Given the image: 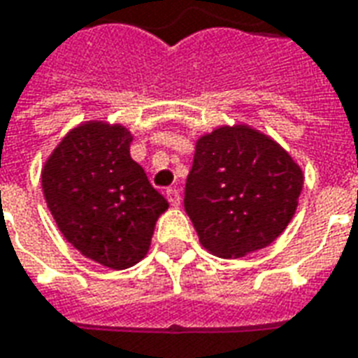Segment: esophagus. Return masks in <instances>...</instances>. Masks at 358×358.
Returning <instances> with one entry per match:
<instances>
[{
  "label": "esophagus",
  "instance_id": "obj_1",
  "mask_svg": "<svg viewBox=\"0 0 358 358\" xmlns=\"http://www.w3.org/2000/svg\"><path fill=\"white\" fill-rule=\"evenodd\" d=\"M164 195H166V199H169V203H171L172 207H178V205H180V192L176 189V187H169V189L164 192Z\"/></svg>",
  "mask_w": 358,
  "mask_h": 358
}]
</instances>
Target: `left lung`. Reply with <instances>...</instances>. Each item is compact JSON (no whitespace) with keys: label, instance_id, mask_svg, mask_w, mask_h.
<instances>
[{"label":"left lung","instance_id":"1","mask_svg":"<svg viewBox=\"0 0 358 358\" xmlns=\"http://www.w3.org/2000/svg\"><path fill=\"white\" fill-rule=\"evenodd\" d=\"M303 172L276 141L245 124L195 143L184 207L201 245L224 259L263 249L295 215Z\"/></svg>","mask_w":358,"mask_h":358}]
</instances>
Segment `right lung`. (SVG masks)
Wrapping results in <instances>:
<instances>
[{"label":"right lung","instance_id":"obj_1","mask_svg":"<svg viewBox=\"0 0 358 358\" xmlns=\"http://www.w3.org/2000/svg\"><path fill=\"white\" fill-rule=\"evenodd\" d=\"M130 141L124 126L90 120L66 134L42 171L45 203L61 234L113 270L148 255L157 218L169 209L130 157Z\"/></svg>","mask_w":358,"mask_h":358}]
</instances>
